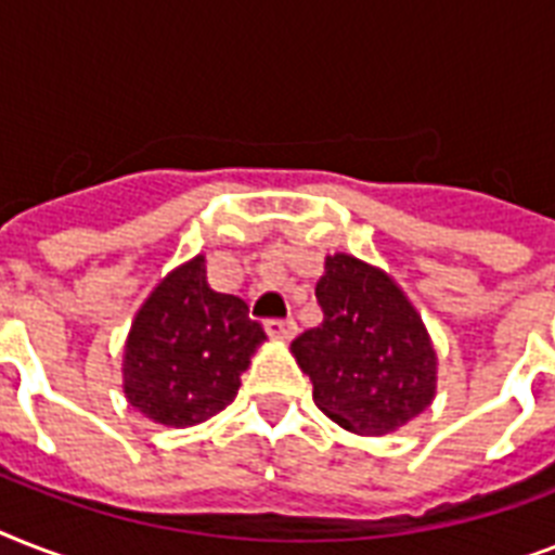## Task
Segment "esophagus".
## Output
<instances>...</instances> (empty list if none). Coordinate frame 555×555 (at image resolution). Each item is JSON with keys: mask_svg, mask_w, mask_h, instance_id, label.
Here are the masks:
<instances>
[{"mask_svg": "<svg viewBox=\"0 0 555 555\" xmlns=\"http://www.w3.org/2000/svg\"><path fill=\"white\" fill-rule=\"evenodd\" d=\"M264 331H268L273 339H291L296 334L294 320H268L264 322Z\"/></svg>", "mask_w": 555, "mask_h": 555, "instance_id": "esophagus-1", "label": "esophagus"}]
</instances>
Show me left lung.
Wrapping results in <instances>:
<instances>
[{
  "label": "left lung",
  "mask_w": 555,
  "mask_h": 555,
  "mask_svg": "<svg viewBox=\"0 0 555 555\" xmlns=\"http://www.w3.org/2000/svg\"><path fill=\"white\" fill-rule=\"evenodd\" d=\"M322 322L294 339L313 403L357 435H388L431 403L438 357L429 331L395 279L334 253L317 282Z\"/></svg>",
  "instance_id": "obj_1"
}]
</instances>
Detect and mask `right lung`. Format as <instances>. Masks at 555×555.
Here are the masks:
<instances>
[{"mask_svg": "<svg viewBox=\"0 0 555 555\" xmlns=\"http://www.w3.org/2000/svg\"><path fill=\"white\" fill-rule=\"evenodd\" d=\"M244 299L207 285L204 256L176 268L141 305L124 348L126 400L164 426H195L230 405L264 343Z\"/></svg>", "mask_w": 555, "mask_h": 555, "instance_id": "1", "label": "right lung"}]
</instances>
